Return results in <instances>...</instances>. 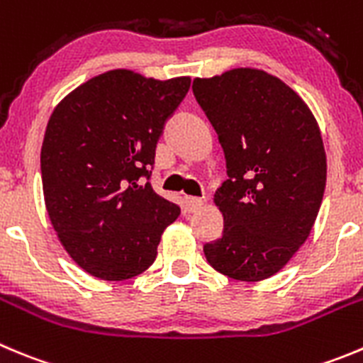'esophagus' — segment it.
<instances>
[{"instance_id": "1", "label": "esophagus", "mask_w": 363, "mask_h": 363, "mask_svg": "<svg viewBox=\"0 0 363 363\" xmlns=\"http://www.w3.org/2000/svg\"><path fill=\"white\" fill-rule=\"evenodd\" d=\"M206 201L204 199H197V197H186L184 199V208L188 213H197L199 209L204 208Z\"/></svg>"}]
</instances>
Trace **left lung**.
Returning a JSON list of instances; mask_svg holds the SVG:
<instances>
[{"label": "left lung", "instance_id": "left-lung-1", "mask_svg": "<svg viewBox=\"0 0 363 363\" xmlns=\"http://www.w3.org/2000/svg\"><path fill=\"white\" fill-rule=\"evenodd\" d=\"M218 134L229 179L216 189L222 238L209 265L238 281L279 272L310 236L326 188V152L303 98L263 69L236 67L193 80Z\"/></svg>", "mask_w": 363, "mask_h": 363}]
</instances>
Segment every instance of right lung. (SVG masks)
I'll use <instances>...</instances> for the list:
<instances>
[{"instance_id":"obj_1","label":"right lung","mask_w":363,"mask_h":363,"mask_svg":"<svg viewBox=\"0 0 363 363\" xmlns=\"http://www.w3.org/2000/svg\"><path fill=\"white\" fill-rule=\"evenodd\" d=\"M191 79L113 69L71 91L50 116L40 148L50 222L80 269L104 281L145 272L181 215L150 182L155 145Z\"/></svg>"}]
</instances>
